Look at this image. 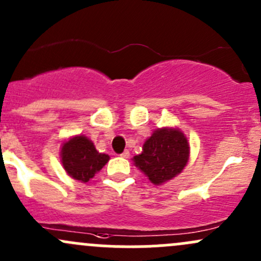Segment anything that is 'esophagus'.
I'll list each match as a JSON object with an SVG mask.
<instances>
[{"label": "esophagus", "instance_id": "obj_1", "mask_svg": "<svg viewBox=\"0 0 261 261\" xmlns=\"http://www.w3.org/2000/svg\"><path fill=\"white\" fill-rule=\"evenodd\" d=\"M120 156L124 157V159H128V157H130V152H128V151L126 150V151H124V152H122L121 154H120Z\"/></svg>", "mask_w": 261, "mask_h": 261}]
</instances>
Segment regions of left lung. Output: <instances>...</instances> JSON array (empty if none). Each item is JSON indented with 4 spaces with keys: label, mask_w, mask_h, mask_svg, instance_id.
Returning <instances> with one entry per match:
<instances>
[{
    "label": "left lung",
    "mask_w": 261,
    "mask_h": 261,
    "mask_svg": "<svg viewBox=\"0 0 261 261\" xmlns=\"http://www.w3.org/2000/svg\"><path fill=\"white\" fill-rule=\"evenodd\" d=\"M190 159V144L179 128H157L142 146V152L134 163L159 186L170 181L183 171Z\"/></svg>",
    "instance_id": "left-lung-1"
}]
</instances>
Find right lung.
<instances>
[{
    "instance_id": "obj_1",
    "label": "right lung",
    "mask_w": 261,
    "mask_h": 261,
    "mask_svg": "<svg viewBox=\"0 0 261 261\" xmlns=\"http://www.w3.org/2000/svg\"><path fill=\"white\" fill-rule=\"evenodd\" d=\"M62 165L71 178L88 182L110 160L109 154L96 151L87 136H74L62 145Z\"/></svg>"
}]
</instances>
